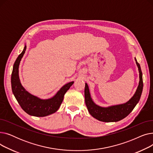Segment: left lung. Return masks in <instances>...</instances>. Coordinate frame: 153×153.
Listing matches in <instances>:
<instances>
[{
	"label": "left lung",
	"mask_w": 153,
	"mask_h": 153,
	"mask_svg": "<svg viewBox=\"0 0 153 153\" xmlns=\"http://www.w3.org/2000/svg\"><path fill=\"white\" fill-rule=\"evenodd\" d=\"M136 65L139 71L140 81L134 94L127 102L111 105L107 107H100L95 104L93 101L90 94L89 86L85 83L84 95L85 102L89 114L95 118L103 122H117L120 121L129 115L135 107L140 99L143 91V74L140 64L134 58Z\"/></svg>",
	"instance_id": "8db88e82"
}]
</instances>
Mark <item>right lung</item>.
<instances>
[{
	"instance_id": "right-lung-1",
	"label": "right lung",
	"mask_w": 153,
	"mask_h": 153,
	"mask_svg": "<svg viewBox=\"0 0 153 153\" xmlns=\"http://www.w3.org/2000/svg\"><path fill=\"white\" fill-rule=\"evenodd\" d=\"M26 49L27 46L25 45L23 50L19 54L13 64L11 76L12 92L22 108L28 115L42 117L53 114L59 109L62 102L64 94L73 84L74 81L63 85L50 99H42L29 93L22 86L19 74L20 63Z\"/></svg>"
}]
</instances>
